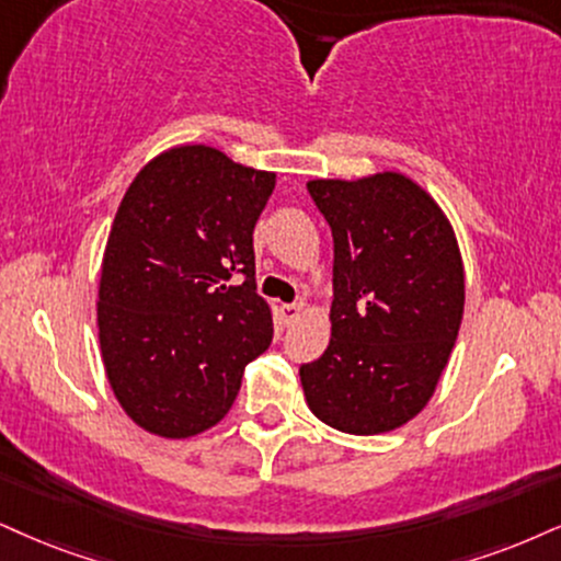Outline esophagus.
Masks as SVG:
<instances>
[{"label":"esophagus","mask_w":561,"mask_h":561,"mask_svg":"<svg viewBox=\"0 0 561 561\" xmlns=\"http://www.w3.org/2000/svg\"><path fill=\"white\" fill-rule=\"evenodd\" d=\"M301 312H304L301 304H283L280 307V314L286 322H296L301 317Z\"/></svg>","instance_id":"1"}]
</instances>
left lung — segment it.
<instances>
[{
  "mask_svg": "<svg viewBox=\"0 0 561 561\" xmlns=\"http://www.w3.org/2000/svg\"><path fill=\"white\" fill-rule=\"evenodd\" d=\"M333 228V307L324 354L299 369L322 424L371 437L424 411L455 348L466 273L455 228L400 171L312 179Z\"/></svg>",
  "mask_w": 561,
  "mask_h": 561,
  "instance_id": "8db88e82",
  "label": "left lung"
}]
</instances>
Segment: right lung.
Returning <instances> with one entry per match:
<instances>
[{"label": "right lung", "mask_w": 561, "mask_h": 561, "mask_svg": "<svg viewBox=\"0 0 561 561\" xmlns=\"http://www.w3.org/2000/svg\"><path fill=\"white\" fill-rule=\"evenodd\" d=\"M273 190V171L210 145H174L124 192L95 312L108 385L145 432L190 439L216 426L247 364L273 343V309L254 294L252 247ZM237 272L248 280L226 287Z\"/></svg>", "instance_id": "add662e5"}]
</instances>
